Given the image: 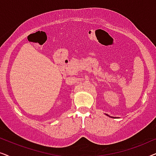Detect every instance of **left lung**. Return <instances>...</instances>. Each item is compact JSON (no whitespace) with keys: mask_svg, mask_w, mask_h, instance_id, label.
<instances>
[{"mask_svg":"<svg viewBox=\"0 0 156 156\" xmlns=\"http://www.w3.org/2000/svg\"><path fill=\"white\" fill-rule=\"evenodd\" d=\"M107 116H108V115H107ZM109 117H111V116H109ZM112 118H113V117H112Z\"/></svg>","mask_w":156,"mask_h":156,"instance_id":"left-lung-1","label":"left lung"}]
</instances>
